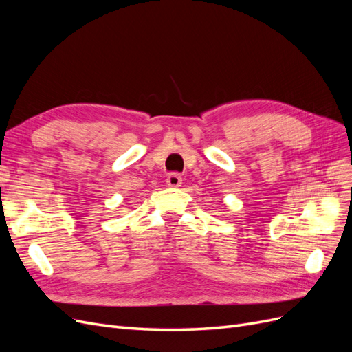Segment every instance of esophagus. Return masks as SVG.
<instances>
[{
    "mask_svg": "<svg viewBox=\"0 0 352 352\" xmlns=\"http://www.w3.org/2000/svg\"><path fill=\"white\" fill-rule=\"evenodd\" d=\"M166 182H167V186L170 188H179L182 186V177H180V175L177 173H170L166 179Z\"/></svg>",
    "mask_w": 352,
    "mask_h": 352,
    "instance_id": "34e87169",
    "label": "esophagus"
}]
</instances>
